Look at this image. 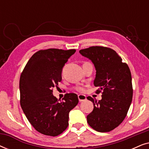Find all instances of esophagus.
Wrapping results in <instances>:
<instances>
[{
	"mask_svg": "<svg viewBox=\"0 0 149 149\" xmlns=\"http://www.w3.org/2000/svg\"><path fill=\"white\" fill-rule=\"evenodd\" d=\"M78 98L79 102H83L86 100V96H85V95H79Z\"/></svg>",
	"mask_w": 149,
	"mask_h": 149,
	"instance_id": "1",
	"label": "esophagus"
}]
</instances>
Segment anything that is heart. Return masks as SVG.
Here are the masks:
<instances>
[{"instance_id": "b5f03b06", "label": "heart", "mask_w": 149, "mask_h": 149, "mask_svg": "<svg viewBox=\"0 0 149 149\" xmlns=\"http://www.w3.org/2000/svg\"><path fill=\"white\" fill-rule=\"evenodd\" d=\"M86 63H88V62H85V64H86ZM75 89H76L77 91H80V92H82V91H84V88L82 87H75Z\"/></svg>"}]
</instances>
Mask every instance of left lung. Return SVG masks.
Here are the masks:
<instances>
[{"label": "left lung", "mask_w": 149, "mask_h": 149, "mask_svg": "<svg viewBox=\"0 0 149 149\" xmlns=\"http://www.w3.org/2000/svg\"><path fill=\"white\" fill-rule=\"evenodd\" d=\"M94 65L96 74L93 81L102 91V100L93 104V110L87 116V123L93 130L108 132L118 127L125 119L133 96L131 72L117 52L111 48L93 46L79 51Z\"/></svg>", "instance_id": "obj_1"}]
</instances>
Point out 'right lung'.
<instances>
[{"label": "right lung", "mask_w": 149, "mask_h": 149, "mask_svg": "<svg viewBox=\"0 0 149 149\" xmlns=\"http://www.w3.org/2000/svg\"><path fill=\"white\" fill-rule=\"evenodd\" d=\"M75 49L40 50L26 64L19 79L20 104L36 131L56 136L68 125L69 113L79 102L76 93L65 94L63 100L53 95L62 81V71Z\"/></svg>", "instance_id": "add662e5"}]
</instances>
